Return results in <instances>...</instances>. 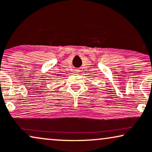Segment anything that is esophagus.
I'll use <instances>...</instances> for the list:
<instances>
[{
    "label": "esophagus",
    "mask_w": 152,
    "mask_h": 152,
    "mask_svg": "<svg viewBox=\"0 0 152 152\" xmlns=\"http://www.w3.org/2000/svg\"><path fill=\"white\" fill-rule=\"evenodd\" d=\"M78 72H79V70H78V69H76V70H75V72H76V73H78Z\"/></svg>",
    "instance_id": "obj_1"
}]
</instances>
